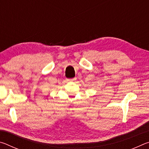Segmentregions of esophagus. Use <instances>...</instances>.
Here are the masks:
<instances>
[{
  "label": "esophagus",
  "mask_w": 149,
  "mask_h": 149,
  "mask_svg": "<svg viewBox=\"0 0 149 149\" xmlns=\"http://www.w3.org/2000/svg\"><path fill=\"white\" fill-rule=\"evenodd\" d=\"M76 79V78H72V79H68L67 81H75Z\"/></svg>",
  "instance_id": "obj_1"
}]
</instances>
